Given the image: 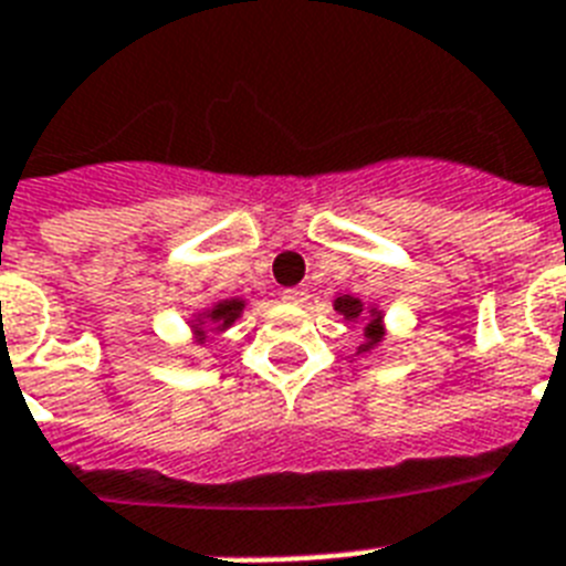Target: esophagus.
I'll return each mask as SVG.
<instances>
[{
    "instance_id": "esophagus-1",
    "label": "esophagus",
    "mask_w": 566,
    "mask_h": 566,
    "mask_svg": "<svg viewBox=\"0 0 566 566\" xmlns=\"http://www.w3.org/2000/svg\"><path fill=\"white\" fill-rule=\"evenodd\" d=\"M282 298L287 305H302V302H307V293L298 291V287H291V291L282 293Z\"/></svg>"
}]
</instances>
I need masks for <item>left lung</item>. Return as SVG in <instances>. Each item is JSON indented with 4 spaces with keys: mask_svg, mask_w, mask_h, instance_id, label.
Returning a JSON list of instances; mask_svg holds the SVG:
<instances>
[{
    "mask_svg": "<svg viewBox=\"0 0 566 566\" xmlns=\"http://www.w3.org/2000/svg\"><path fill=\"white\" fill-rule=\"evenodd\" d=\"M334 307L342 313V316H345V319H356V316L363 313V305H359V302H356V298H350V296H339V298H336ZM379 336H382V331H379V319H371V325H368V342H365L359 350H368L371 345H377Z\"/></svg>",
    "mask_w": 566,
    "mask_h": 566,
    "instance_id": "obj_1",
    "label": "left lung"
}]
</instances>
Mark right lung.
<instances>
[{"instance_id":"1","label":"right lung","mask_w":566,"mask_h":566,"mask_svg":"<svg viewBox=\"0 0 566 566\" xmlns=\"http://www.w3.org/2000/svg\"><path fill=\"white\" fill-rule=\"evenodd\" d=\"M241 307H244V305H241L239 298H227V302H221V305L212 307L210 319L218 322V325H230V322L239 319Z\"/></svg>"}]
</instances>
